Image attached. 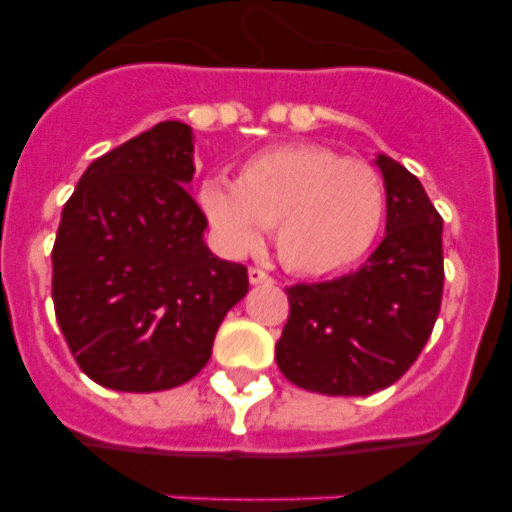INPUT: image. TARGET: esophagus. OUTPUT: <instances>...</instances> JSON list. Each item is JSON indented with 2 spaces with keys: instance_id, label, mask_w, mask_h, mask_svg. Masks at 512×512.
Returning a JSON list of instances; mask_svg holds the SVG:
<instances>
[{
  "instance_id": "esophagus-1",
  "label": "esophagus",
  "mask_w": 512,
  "mask_h": 512,
  "mask_svg": "<svg viewBox=\"0 0 512 512\" xmlns=\"http://www.w3.org/2000/svg\"><path fill=\"white\" fill-rule=\"evenodd\" d=\"M248 282H251V284H271V282H274V277H271L269 271L259 269V266H251V269H248Z\"/></svg>"
}]
</instances>
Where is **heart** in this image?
Masks as SVG:
<instances>
[{"label":"heart","mask_w":512,"mask_h":512,"mask_svg":"<svg viewBox=\"0 0 512 512\" xmlns=\"http://www.w3.org/2000/svg\"><path fill=\"white\" fill-rule=\"evenodd\" d=\"M197 200L230 253L253 251L264 228H277L279 259L307 277L336 274L364 259L384 217V187L374 166L307 143L256 153L235 184L207 179Z\"/></svg>","instance_id":"obj_1"}]
</instances>
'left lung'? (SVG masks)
Listing matches in <instances>:
<instances>
[{
  "instance_id": "left-lung-1",
  "label": "left lung",
  "mask_w": 512,
  "mask_h": 512,
  "mask_svg": "<svg viewBox=\"0 0 512 512\" xmlns=\"http://www.w3.org/2000/svg\"><path fill=\"white\" fill-rule=\"evenodd\" d=\"M387 235L354 274L287 287L277 364L302 390L364 397L395 384L431 338L443 295V220L423 184L379 156Z\"/></svg>"
}]
</instances>
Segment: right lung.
<instances>
[{
	"mask_svg": "<svg viewBox=\"0 0 512 512\" xmlns=\"http://www.w3.org/2000/svg\"><path fill=\"white\" fill-rule=\"evenodd\" d=\"M192 128L166 120L89 164L53 243V307L76 364L120 392H161L205 369L248 292L243 264L205 246L189 194Z\"/></svg>",
	"mask_w": 512,
	"mask_h": 512,
	"instance_id": "obj_1",
	"label": "right lung"
}]
</instances>
